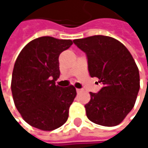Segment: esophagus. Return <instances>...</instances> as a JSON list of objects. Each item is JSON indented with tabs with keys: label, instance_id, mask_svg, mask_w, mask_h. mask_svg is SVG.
I'll return each mask as SVG.
<instances>
[{
	"label": "esophagus",
	"instance_id": "esophagus-1",
	"mask_svg": "<svg viewBox=\"0 0 148 148\" xmlns=\"http://www.w3.org/2000/svg\"><path fill=\"white\" fill-rule=\"evenodd\" d=\"M76 92H77L78 93H79V92H82V89H78V88H77V89H76Z\"/></svg>",
	"mask_w": 148,
	"mask_h": 148
}]
</instances>
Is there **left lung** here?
<instances>
[{
    "mask_svg": "<svg viewBox=\"0 0 148 148\" xmlns=\"http://www.w3.org/2000/svg\"><path fill=\"white\" fill-rule=\"evenodd\" d=\"M74 43L87 56L90 76L103 85L98 93L90 92L91 99L85 105L86 116L99 125H118L133 109L140 89L139 69L132 55L108 36L95 35Z\"/></svg>",
    "mask_w": 148,
    "mask_h": 148,
    "instance_id": "obj_1",
    "label": "left lung"
}]
</instances>
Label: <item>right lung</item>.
<instances>
[{
  "label": "right lung",
  "mask_w": 148,
  "mask_h": 148,
  "mask_svg": "<svg viewBox=\"0 0 148 148\" xmlns=\"http://www.w3.org/2000/svg\"><path fill=\"white\" fill-rule=\"evenodd\" d=\"M73 45L70 39L41 37L25 45L18 54L12 74L11 90L15 106L31 126L51 131L69 118L76 96L70 85H56L60 76L59 56Z\"/></svg>",
  "instance_id": "1"
}]
</instances>
